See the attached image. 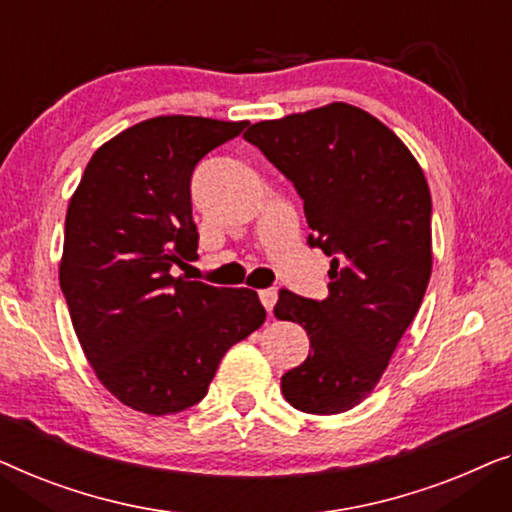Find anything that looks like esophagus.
Returning <instances> with one entry per match:
<instances>
[{"instance_id": "obj_1", "label": "esophagus", "mask_w": 512, "mask_h": 512, "mask_svg": "<svg viewBox=\"0 0 512 512\" xmlns=\"http://www.w3.org/2000/svg\"><path fill=\"white\" fill-rule=\"evenodd\" d=\"M278 299V292L273 290V287H269V290H259V301H262V306L266 308V311H273V304H276Z\"/></svg>"}]
</instances>
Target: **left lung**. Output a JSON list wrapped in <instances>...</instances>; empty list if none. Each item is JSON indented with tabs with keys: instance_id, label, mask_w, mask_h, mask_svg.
I'll return each instance as SVG.
<instances>
[{
	"instance_id": "left-lung-1",
	"label": "left lung",
	"mask_w": 512,
	"mask_h": 512,
	"mask_svg": "<svg viewBox=\"0 0 512 512\" xmlns=\"http://www.w3.org/2000/svg\"><path fill=\"white\" fill-rule=\"evenodd\" d=\"M243 136L292 181L308 246L331 257L327 299L278 294L276 318L299 322L311 338L306 362L280 378V390L304 413H345L378 385L427 292V178L390 127L343 102L255 122Z\"/></svg>"
}]
</instances>
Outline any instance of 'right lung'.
I'll use <instances>...</instances> for the list:
<instances>
[{"label": "right lung", "instance_id": "obj_1", "mask_svg": "<svg viewBox=\"0 0 512 512\" xmlns=\"http://www.w3.org/2000/svg\"><path fill=\"white\" fill-rule=\"evenodd\" d=\"M248 120L160 115L92 155L64 220L60 287L97 378L148 415L206 397L220 359L264 325L257 292L174 278L197 257L190 181Z\"/></svg>", "mask_w": 512, "mask_h": 512}]
</instances>
